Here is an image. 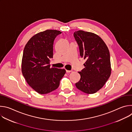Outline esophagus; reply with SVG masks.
Returning a JSON list of instances; mask_svg holds the SVG:
<instances>
[{
	"label": "esophagus",
	"instance_id": "obj_1",
	"mask_svg": "<svg viewBox=\"0 0 132 132\" xmlns=\"http://www.w3.org/2000/svg\"><path fill=\"white\" fill-rule=\"evenodd\" d=\"M72 71L71 70H66V72H71Z\"/></svg>",
	"mask_w": 132,
	"mask_h": 132
}]
</instances>
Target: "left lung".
Here are the masks:
<instances>
[{
    "label": "left lung",
    "instance_id": "1",
    "mask_svg": "<svg viewBox=\"0 0 132 132\" xmlns=\"http://www.w3.org/2000/svg\"><path fill=\"white\" fill-rule=\"evenodd\" d=\"M80 51L86 62L81 71L76 87L87 93L97 92L105 85L111 73L109 49L101 37L92 32L79 30L73 33Z\"/></svg>",
    "mask_w": 132,
    "mask_h": 132
}]
</instances>
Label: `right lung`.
I'll list each match as a JSON object with an SVG mask.
<instances>
[{
	"mask_svg": "<svg viewBox=\"0 0 132 132\" xmlns=\"http://www.w3.org/2000/svg\"><path fill=\"white\" fill-rule=\"evenodd\" d=\"M62 32L47 30L33 35L23 53L21 71L28 85L40 94H47L57 89L66 73L65 69L51 68L55 37Z\"/></svg>",
	"mask_w": 132,
	"mask_h": 132,
	"instance_id": "right-lung-1",
	"label": "right lung"
}]
</instances>
